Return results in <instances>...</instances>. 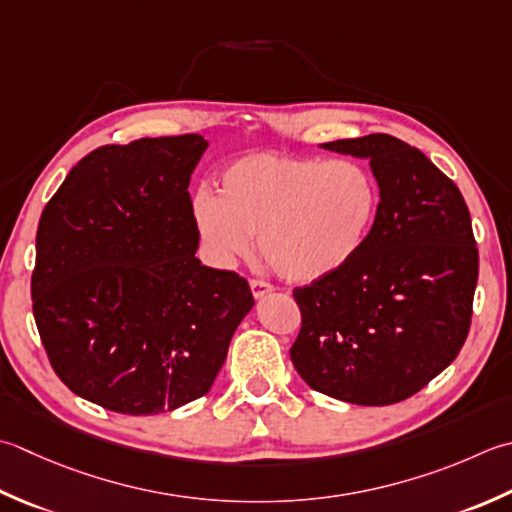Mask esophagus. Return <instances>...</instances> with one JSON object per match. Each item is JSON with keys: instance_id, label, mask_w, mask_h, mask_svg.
I'll use <instances>...</instances> for the list:
<instances>
[{"instance_id": "obj_1", "label": "esophagus", "mask_w": 512, "mask_h": 512, "mask_svg": "<svg viewBox=\"0 0 512 512\" xmlns=\"http://www.w3.org/2000/svg\"><path fill=\"white\" fill-rule=\"evenodd\" d=\"M250 290H253V297L255 299H262V297L273 293L275 288L270 286V284H266V282H259V279H253V282H250Z\"/></svg>"}]
</instances>
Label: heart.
<instances>
[{"label":"heart","instance_id":"obj_1","mask_svg":"<svg viewBox=\"0 0 512 512\" xmlns=\"http://www.w3.org/2000/svg\"><path fill=\"white\" fill-rule=\"evenodd\" d=\"M379 213V186L359 162L250 153L219 175V197L199 190L193 224L215 264L253 250L288 282L335 275L364 248Z\"/></svg>","mask_w":512,"mask_h":512}]
</instances>
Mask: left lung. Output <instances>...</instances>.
Masks as SVG:
<instances>
[{
  "label": "left lung",
  "instance_id": "8db88e82",
  "mask_svg": "<svg viewBox=\"0 0 512 512\" xmlns=\"http://www.w3.org/2000/svg\"><path fill=\"white\" fill-rule=\"evenodd\" d=\"M319 146L368 159L379 213L353 262L293 293L302 330L290 359L317 393L397 404L466 342L479 270L468 206L422 150L393 135Z\"/></svg>",
  "mask_w": 512,
  "mask_h": 512
}]
</instances>
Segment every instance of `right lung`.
<instances>
[{"label": "right lung", "instance_id": "add662e5", "mask_svg": "<svg viewBox=\"0 0 512 512\" xmlns=\"http://www.w3.org/2000/svg\"><path fill=\"white\" fill-rule=\"evenodd\" d=\"M202 135L144 137L86 155L37 228L33 313L75 395L157 415L206 395L255 299L195 257L188 184Z\"/></svg>", "mask_w": 512, "mask_h": 512}]
</instances>
